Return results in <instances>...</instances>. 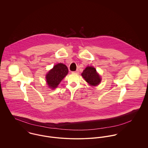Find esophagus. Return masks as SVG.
I'll return each mask as SVG.
<instances>
[{
  "label": "esophagus",
  "mask_w": 148,
  "mask_h": 148,
  "mask_svg": "<svg viewBox=\"0 0 148 148\" xmlns=\"http://www.w3.org/2000/svg\"><path fill=\"white\" fill-rule=\"evenodd\" d=\"M72 73H79V71H74V72H73Z\"/></svg>",
  "instance_id": "obj_1"
}]
</instances>
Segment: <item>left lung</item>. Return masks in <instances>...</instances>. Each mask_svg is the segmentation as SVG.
Returning a JSON list of instances; mask_svg holds the SVG:
<instances>
[{"instance_id": "1", "label": "left lung", "mask_w": 148, "mask_h": 148, "mask_svg": "<svg viewBox=\"0 0 148 148\" xmlns=\"http://www.w3.org/2000/svg\"><path fill=\"white\" fill-rule=\"evenodd\" d=\"M82 75L85 81L90 85H97L100 84L101 80L96 69L92 66H87L83 71Z\"/></svg>"}]
</instances>
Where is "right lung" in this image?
I'll use <instances>...</instances> for the list:
<instances>
[{
    "instance_id": "obj_1",
    "label": "right lung",
    "mask_w": 148,
    "mask_h": 148,
    "mask_svg": "<svg viewBox=\"0 0 148 148\" xmlns=\"http://www.w3.org/2000/svg\"><path fill=\"white\" fill-rule=\"evenodd\" d=\"M68 73V69L65 65L62 63L55 65L45 77L48 86L51 89L56 88Z\"/></svg>"
}]
</instances>
